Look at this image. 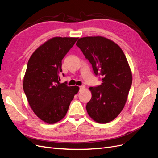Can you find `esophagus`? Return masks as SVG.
I'll return each mask as SVG.
<instances>
[{
	"instance_id": "34e87169",
	"label": "esophagus",
	"mask_w": 158,
	"mask_h": 158,
	"mask_svg": "<svg viewBox=\"0 0 158 158\" xmlns=\"http://www.w3.org/2000/svg\"><path fill=\"white\" fill-rule=\"evenodd\" d=\"M79 88H80V91H81V90H82L83 89L85 88V86H84V85H81V86L79 87Z\"/></svg>"
}]
</instances>
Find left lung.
Wrapping results in <instances>:
<instances>
[{
	"instance_id": "1",
	"label": "left lung",
	"mask_w": 158,
	"mask_h": 158,
	"mask_svg": "<svg viewBox=\"0 0 158 158\" xmlns=\"http://www.w3.org/2000/svg\"><path fill=\"white\" fill-rule=\"evenodd\" d=\"M102 84L90 87L92 98L86 105L89 116L99 123L114 120L125 107L132 85V73L123 50L102 36L80 38L76 43Z\"/></svg>"
}]
</instances>
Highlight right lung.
<instances>
[{
    "instance_id": "obj_1",
    "label": "right lung",
    "mask_w": 158,
    "mask_h": 158,
    "mask_svg": "<svg viewBox=\"0 0 158 158\" xmlns=\"http://www.w3.org/2000/svg\"><path fill=\"white\" fill-rule=\"evenodd\" d=\"M78 39L52 38L38 47L28 60L23 91L33 111L48 124L57 123L65 117L71 101L78 92V86L59 82L62 60Z\"/></svg>"
}]
</instances>
